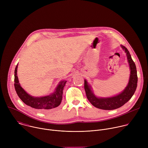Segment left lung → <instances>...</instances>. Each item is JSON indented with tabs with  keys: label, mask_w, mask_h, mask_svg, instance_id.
<instances>
[{
	"label": "left lung",
	"mask_w": 148,
	"mask_h": 148,
	"mask_svg": "<svg viewBox=\"0 0 148 148\" xmlns=\"http://www.w3.org/2000/svg\"><path fill=\"white\" fill-rule=\"evenodd\" d=\"M122 49L125 51L130 69V76L127 86L121 93L110 97H97L92 90V87L86 79H84V89H85L87 99L95 107L104 110H112L117 109L127 102L134 94L138 82L136 67L131 56L125 47L121 45Z\"/></svg>",
	"instance_id": "1"
}]
</instances>
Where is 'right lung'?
<instances>
[{"label": "right lung", "instance_id": "1", "mask_svg": "<svg viewBox=\"0 0 148 148\" xmlns=\"http://www.w3.org/2000/svg\"><path fill=\"white\" fill-rule=\"evenodd\" d=\"M17 64L14 70V88L17 94L25 104L32 108L41 111H46L57 107L60 105L62 98V91L67 81H60L55 89V91L51 94L43 97H33L29 95L21 87L17 77Z\"/></svg>", "mask_w": 148, "mask_h": 148}]
</instances>
